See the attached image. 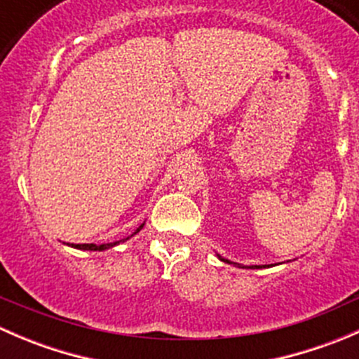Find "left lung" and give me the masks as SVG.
<instances>
[{
	"mask_svg": "<svg viewBox=\"0 0 359 359\" xmlns=\"http://www.w3.org/2000/svg\"><path fill=\"white\" fill-rule=\"evenodd\" d=\"M220 260H222V262H227V264H234V262H231V260H227V259H222V257H220ZM238 266V264H236ZM253 269H255V267H260V266H252Z\"/></svg>",
	"mask_w": 359,
	"mask_h": 359,
	"instance_id": "obj_1",
	"label": "left lung"
}]
</instances>
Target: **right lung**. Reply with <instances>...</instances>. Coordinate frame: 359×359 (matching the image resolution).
<instances>
[{
	"label": "right lung",
	"instance_id": "obj_1",
	"mask_svg": "<svg viewBox=\"0 0 359 359\" xmlns=\"http://www.w3.org/2000/svg\"><path fill=\"white\" fill-rule=\"evenodd\" d=\"M144 227V224L142 226H139V229L135 231V233H139L140 229H142ZM133 233V234H135ZM125 240H128V238H125ZM123 240V241H125ZM119 241H114V243H106V245H93V243H85V245H72V247L74 248H79V250H92V252H97V250H99V252H102V250H107V248H111V247H114V245H118Z\"/></svg>",
	"mask_w": 359,
	"mask_h": 359
}]
</instances>
